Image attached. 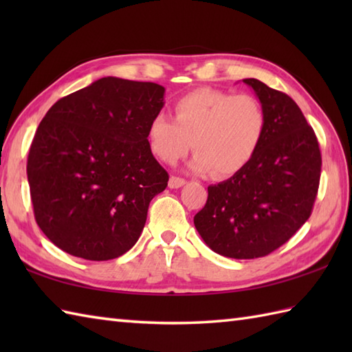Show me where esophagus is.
Masks as SVG:
<instances>
[{
  "label": "esophagus",
  "instance_id": "obj_1",
  "mask_svg": "<svg viewBox=\"0 0 352 352\" xmlns=\"http://www.w3.org/2000/svg\"><path fill=\"white\" fill-rule=\"evenodd\" d=\"M184 184H186V180H184V178H182V177L172 175L169 178V188L170 189H178V188H182V186H184Z\"/></svg>",
  "mask_w": 352,
  "mask_h": 352
}]
</instances>
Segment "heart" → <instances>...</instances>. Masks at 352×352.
I'll return each instance as SVG.
<instances>
[{
    "label": "heart",
    "instance_id": "obj_1",
    "mask_svg": "<svg viewBox=\"0 0 352 352\" xmlns=\"http://www.w3.org/2000/svg\"><path fill=\"white\" fill-rule=\"evenodd\" d=\"M174 121L155 115L148 124V145L164 163L189 151L192 168L214 177L241 172L257 154L266 133V113L256 96L199 87L172 104Z\"/></svg>",
    "mask_w": 352,
    "mask_h": 352
}]
</instances>
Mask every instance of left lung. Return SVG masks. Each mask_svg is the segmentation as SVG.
<instances>
[{"label": "left lung", "instance_id": "obj_1", "mask_svg": "<svg viewBox=\"0 0 352 352\" xmlns=\"http://www.w3.org/2000/svg\"><path fill=\"white\" fill-rule=\"evenodd\" d=\"M266 113L257 154L228 180L208 186L193 223L207 246L230 258L265 257L310 218L322 157L309 122L289 95L245 78Z\"/></svg>", "mask_w": 352, "mask_h": 352}]
</instances>
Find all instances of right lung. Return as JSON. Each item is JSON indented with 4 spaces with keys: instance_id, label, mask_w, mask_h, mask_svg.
Instances as JSON below:
<instances>
[{
    "instance_id": "1",
    "label": "right lung",
    "mask_w": 352,
    "mask_h": 352,
    "mask_svg": "<svg viewBox=\"0 0 352 352\" xmlns=\"http://www.w3.org/2000/svg\"><path fill=\"white\" fill-rule=\"evenodd\" d=\"M164 87L104 77L58 100L37 126L27 177L34 219L71 256H122L145 227L169 175L148 145Z\"/></svg>"
}]
</instances>
